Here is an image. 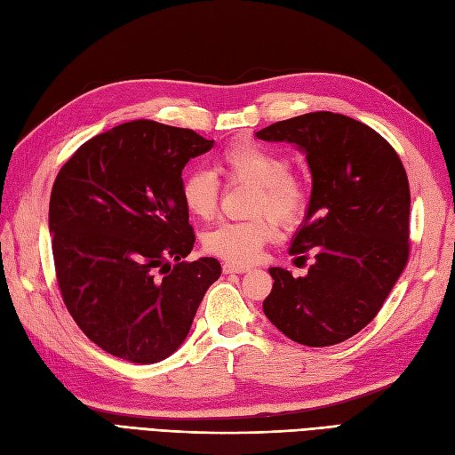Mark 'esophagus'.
<instances>
[{
    "label": "esophagus",
    "instance_id": "esophagus-1",
    "mask_svg": "<svg viewBox=\"0 0 455 455\" xmlns=\"http://www.w3.org/2000/svg\"><path fill=\"white\" fill-rule=\"evenodd\" d=\"M224 272L226 275H243V272H249V270H253L251 267H243V265H234V262H226L224 267Z\"/></svg>",
    "mask_w": 455,
    "mask_h": 455
}]
</instances>
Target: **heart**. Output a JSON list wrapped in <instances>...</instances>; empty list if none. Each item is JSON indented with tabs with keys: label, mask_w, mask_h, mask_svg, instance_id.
Returning <instances> with one entry per match:
<instances>
[{
	"label": "heart",
	"mask_w": 455,
	"mask_h": 455,
	"mask_svg": "<svg viewBox=\"0 0 455 455\" xmlns=\"http://www.w3.org/2000/svg\"><path fill=\"white\" fill-rule=\"evenodd\" d=\"M218 164L231 180L255 185L251 214L259 216L243 221H221L204 235V249L234 265H253L276 234L270 215L282 226L298 224L304 218L311 196L309 183L304 175L288 169L284 154L257 140H239L228 146ZM180 200L190 214L210 220L220 202L216 177L208 169H188L180 179Z\"/></svg>",
	"instance_id": "heart-1"
}]
</instances>
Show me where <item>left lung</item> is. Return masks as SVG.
I'll list each match as a JSON object with an SVG mask.
<instances>
[{
    "label": "left lung",
    "mask_w": 455,
    "mask_h": 455,
    "mask_svg": "<svg viewBox=\"0 0 455 455\" xmlns=\"http://www.w3.org/2000/svg\"><path fill=\"white\" fill-rule=\"evenodd\" d=\"M257 138L306 154L311 198L290 255L315 257L306 276L268 268L275 284L262 311L299 345H339L378 315L409 260L405 167L376 130L327 110L280 120Z\"/></svg>",
    "instance_id": "8db88e82"
}]
</instances>
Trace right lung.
I'll return each mask as SVG.
<instances>
[{"label": "right lung", "instance_id": "add662e5", "mask_svg": "<svg viewBox=\"0 0 455 455\" xmlns=\"http://www.w3.org/2000/svg\"><path fill=\"white\" fill-rule=\"evenodd\" d=\"M212 146L195 130L134 120L91 138L60 169L48 212L60 294L108 355L136 364L173 355L221 275L212 257L185 260L195 231L180 173Z\"/></svg>", "mask_w": 455, "mask_h": 455}]
</instances>
